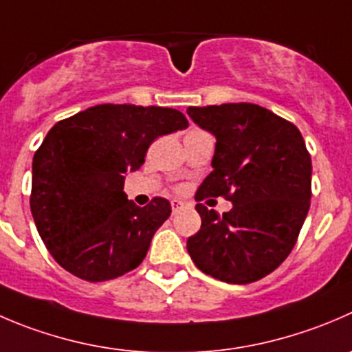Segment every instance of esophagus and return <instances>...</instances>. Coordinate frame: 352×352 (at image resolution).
Returning <instances> with one entry per match:
<instances>
[{"label":"esophagus","mask_w":352,"mask_h":352,"mask_svg":"<svg viewBox=\"0 0 352 352\" xmlns=\"http://www.w3.org/2000/svg\"><path fill=\"white\" fill-rule=\"evenodd\" d=\"M182 206H184L182 201H180V199H172V210H173V213H175V211H179Z\"/></svg>","instance_id":"esophagus-1"}]
</instances>
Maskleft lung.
Masks as SVG:
<instances>
[{
	"mask_svg": "<svg viewBox=\"0 0 352 352\" xmlns=\"http://www.w3.org/2000/svg\"><path fill=\"white\" fill-rule=\"evenodd\" d=\"M189 117L217 138L213 172L196 192L201 230L187 239L194 265L227 284L267 277L291 254L311 199V156L301 132L252 103L189 107ZM225 197L218 215L200 203Z\"/></svg>",
	"mask_w": 352,
	"mask_h": 352,
	"instance_id": "obj_1",
	"label": "left lung"
}]
</instances>
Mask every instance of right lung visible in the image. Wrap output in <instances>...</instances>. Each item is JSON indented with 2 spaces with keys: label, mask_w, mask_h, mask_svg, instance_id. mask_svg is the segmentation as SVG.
Wrapping results in <instances>:
<instances>
[{
  "label": "right lung",
  "mask_w": 352,
  "mask_h": 352,
  "mask_svg": "<svg viewBox=\"0 0 352 352\" xmlns=\"http://www.w3.org/2000/svg\"><path fill=\"white\" fill-rule=\"evenodd\" d=\"M187 125L173 108L108 103L51 127L34 155L30 211L61 268L107 282L141 265L172 206L158 196L144 208L129 201L124 173L144 163L155 139Z\"/></svg>",
  "instance_id": "right-lung-1"
}]
</instances>
